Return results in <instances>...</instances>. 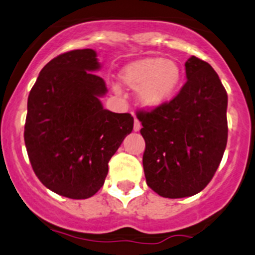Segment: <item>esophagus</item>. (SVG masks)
Returning a JSON list of instances; mask_svg holds the SVG:
<instances>
[{"instance_id":"esophagus-1","label":"esophagus","mask_w":255,"mask_h":255,"mask_svg":"<svg viewBox=\"0 0 255 255\" xmlns=\"http://www.w3.org/2000/svg\"><path fill=\"white\" fill-rule=\"evenodd\" d=\"M141 130V123L138 122V119L135 118V122H133V131H139Z\"/></svg>"}]
</instances>
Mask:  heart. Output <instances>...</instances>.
Wrapping results in <instances>:
<instances>
[{"label":"heart","mask_w":255,"mask_h":255,"mask_svg":"<svg viewBox=\"0 0 255 255\" xmlns=\"http://www.w3.org/2000/svg\"><path fill=\"white\" fill-rule=\"evenodd\" d=\"M120 81L128 89L138 90V101L142 106L156 108L178 90L182 68L173 60L149 56L125 66L120 72Z\"/></svg>","instance_id":"obj_1"}]
</instances>
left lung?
<instances>
[{
	"instance_id": "obj_1",
	"label": "left lung",
	"mask_w": 255,
	"mask_h": 255,
	"mask_svg": "<svg viewBox=\"0 0 255 255\" xmlns=\"http://www.w3.org/2000/svg\"><path fill=\"white\" fill-rule=\"evenodd\" d=\"M185 73L187 82L170 102L137 114L145 142V181L168 199L204 189L228 142V95L218 74L196 56L187 60Z\"/></svg>"
}]
</instances>
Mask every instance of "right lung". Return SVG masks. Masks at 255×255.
<instances>
[{"mask_svg": "<svg viewBox=\"0 0 255 255\" xmlns=\"http://www.w3.org/2000/svg\"><path fill=\"white\" fill-rule=\"evenodd\" d=\"M93 49L71 50L42 68L28 94L24 139L36 176L54 193L88 199L104 185L108 162L133 128L128 113L104 110L107 93Z\"/></svg>", "mask_w": 255, "mask_h": 255, "instance_id": "right-lung-1", "label": "right lung"}]
</instances>
